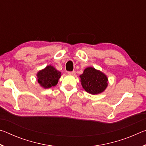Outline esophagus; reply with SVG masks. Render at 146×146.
<instances>
[{
	"label": "esophagus",
	"mask_w": 146,
	"mask_h": 146,
	"mask_svg": "<svg viewBox=\"0 0 146 146\" xmlns=\"http://www.w3.org/2000/svg\"><path fill=\"white\" fill-rule=\"evenodd\" d=\"M75 71H68V74L70 75H75Z\"/></svg>",
	"instance_id": "obj_1"
}]
</instances>
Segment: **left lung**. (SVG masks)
I'll use <instances>...</instances> for the list:
<instances>
[{
    "label": "left lung",
    "instance_id": "left-lung-1",
    "mask_svg": "<svg viewBox=\"0 0 146 146\" xmlns=\"http://www.w3.org/2000/svg\"><path fill=\"white\" fill-rule=\"evenodd\" d=\"M80 78L83 88L93 95L102 93L108 86L107 76L93 68H86Z\"/></svg>",
    "mask_w": 146,
    "mask_h": 146
}]
</instances>
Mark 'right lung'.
I'll use <instances>...</instances> for the list:
<instances>
[{"label": "right lung", "mask_w": 146, "mask_h": 146, "mask_svg": "<svg viewBox=\"0 0 146 146\" xmlns=\"http://www.w3.org/2000/svg\"><path fill=\"white\" fill-rule=\"evenodd\" d=\"M61 73L51 66H48L43 70L37 73V80L41 86L44 88H49L57 84Z\"/></svg>", "instance_id": "right-lung-1"}]
</instances>
